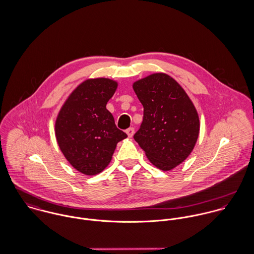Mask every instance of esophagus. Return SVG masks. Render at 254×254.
Segmentation results:
<instances>
[{"label":"esophagus","mask_w":254,"mask_h":254,"mask_svg":"<svg viewBox=\"0 0 254 254\" xmlns=\"http://www.w3.org/2000/svg\"><path fill=\"white\" fill-rule=\"evenodd\" d=\"M134 132H135V130H134V128H132V127H130V128H128V129L126 130V134L128 135L129 138H132V137H133Z\"/></svg>","instance_id":"obj_1"}]
</instances>
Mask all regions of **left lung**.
<instances>
[{
	"mask_svg": "<svg viewBox=\"0 0 254 254\" xmlns=\"http://www.w3.org/2000/svg\"><path fill=\"white\" fill-rule=\"evenodd\" d=\"M144 107L135 141L155 167L169 171L190 154L199 134V118L180 84L165 73H153L133 83Z\"/></svg>",
	"mask_w": 254,
	"mask_h": 254,
	"instance_id": "1",
	"label": "left lung"
}]
</instances>
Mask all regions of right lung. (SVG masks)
<instances>
[{
    "instance_id": "right-lung-1",
    "label": "right lung",
    "mask_w": 254,
    "mask_h": 254,
    "mask_svg": "<svg viewBox=\"0 0 254 254\" xmlns=\"http://www.w3.org/2000/svg\"><path fill=\"white\" fill-rule=\"evenodd\" d=\"M118 83L109 78H91L68 96L56 119L58 145L73 168L93 176L111 161L118 142L127 138L114 122L107 104Z\"/></svg>"
}]
</instances>
